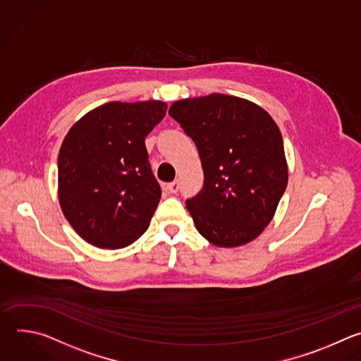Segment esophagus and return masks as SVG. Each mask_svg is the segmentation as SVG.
Here are the masks:
<instances>
[{"label": "esophagus", "mask_w": 361, "mask_h": 361, "mask_svg": "<svg viewBox=\"0 0 361 361\" xmlns=\"http://www.w3.org/2000/svg\"><path fill=\"white\" fill-rule=\"evenodd\" d=\"M168 190L171 192V193H178L179 192V182L178 180H173V182H171L169 185H168Z\"/></svg>", "instance_id": "esophagus-1"}]
</instances>
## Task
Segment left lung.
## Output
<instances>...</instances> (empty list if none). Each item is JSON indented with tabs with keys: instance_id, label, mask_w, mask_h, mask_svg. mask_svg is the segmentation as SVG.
Instances as JSON below:
<instances>
[{
	"instance_id": "1",
	"label": "left lung",
	"mask_w": 361,
	"mask_h": 361,
	"mask_svg": "<svg viewBox=\"0 0 361 361\" xmlns=\"http://www.w3.org/2000/svg\"><path fill=\"white\" fill-rule=\"evenodd\" d=\"M169 115L195 142L203 168V188L186 199L197 232L221 247L256 239L287 186L276 122L256 104L224 94L176 101Z\"/></svg>"
}]
</instances>
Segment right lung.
Listing matches in <instances>:
<instances>
[{"mask_svg":"<svg viewBox=\"0 0 361 361\" xmlns=\"http://www.w3.org/2000/svg\"><path fill=\"white\" fill-rule=\"evenodd\" d=\"M166 104L109 102L82 116L58 155V195L69 225L88 243L121 249L149 226L161 200L145 137Z\"/></svg>","mask_w":361,"mask_h":361,"instance_id":"1","label":"right lung"}]
</instances>
